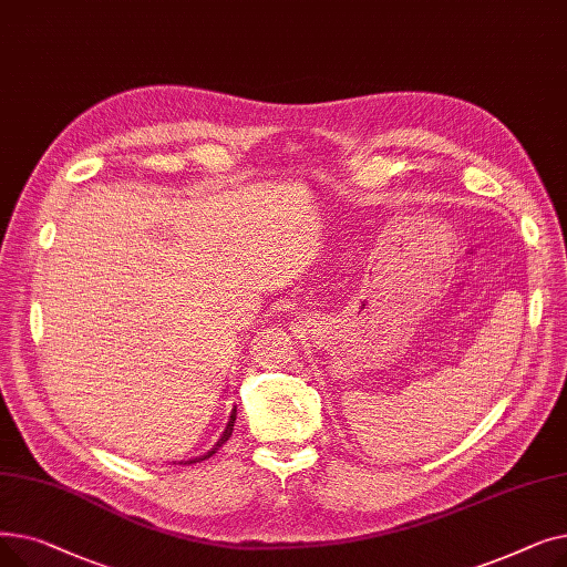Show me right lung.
Instances as JSON below:
<instances>
[{
	"label": "right lung",
	"instance_id": "1",
	"mask_svg": "<svg viewBox=\"0 0 567 567\" xmlns=\"http://www.w3.org/2000/svg\"><path fill=\"white\" fill-rule=\"evenodd\" d=\"M234 421H236V406L231 409V413H229V421H227V427H225V432L220 434V439L216 441V445H214V449L212 451H206L204 455H199V457H193V460H186V462H178V464H197V462H202V460H208V457H212V455H216L218 453V449H220V445L231 436V430H234Z\"/></svg>",
	"mask_w": 567,
	"mask_h": 567
}]
</instances>
